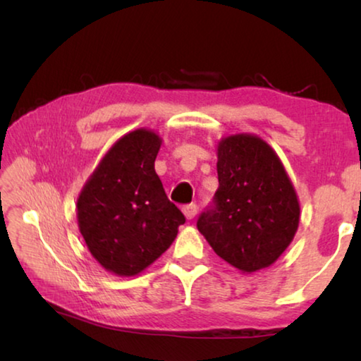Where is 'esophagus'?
I'll return each instance as SVG.
<instances>
[{
    "label": "esophagus",
    "instance_id": "esophagus-1",
    "mask_svg": "<svg viewBox=\"0 0 361 361\" xmlns=\"http://www.w3.org/2000/svg\"><path fill=\"white\" fill-rule=\"evenodd\" d=\"M181 210H183V213H185V216L188 219H192L195 215H197V205H195V204H188V205L183 207Z\"/></svg>",
    "mask_w": 361,
    "mask_h": 361
}]
</instances>
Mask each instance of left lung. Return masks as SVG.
<instances>
[{"label":"left lung","instance_id":"1","mask_svg":"<svg viewBox=\"0 0 361 361\" xmlns=\"http://www.w3.org/2000/svg\"><path fill=\"white\" fill-rule=\"evenodd\" d=\"M216 170L219 186L197 219L199 232L239 271L269 267L299 224L298 195L283 164L264 140L239 133L218 143Z\"/></svg>","mask_w":361,"mask_h":361}]
</instances>
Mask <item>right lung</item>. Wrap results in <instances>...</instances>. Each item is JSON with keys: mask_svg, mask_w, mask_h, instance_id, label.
I'll list each match as a JSON object with an SVG mask.
<instances>
[{"mask_svg": "<svg viewBox=\"0 0 361 361\" xmlns=\"http://www.w3.org/2000/svg\"><path fill=\"white\" fill-rule=\"evenodd\" d=\"M162 140L137 129L116 142L78 197V226L102 267L137 276L172 245L186 218L154 170Z\"/></svg>", "mask_w": 361, "mask_h": 361, "instance_id": "right-lung-1", "label": "right lung"}]
</instances>
